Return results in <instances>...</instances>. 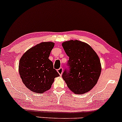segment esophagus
Instances as JSON below:
<instances>
[{"label": "esophagus", "instance_id": "obj_1", "mask_svg": "<svg viewBox=\"0 0 122 122\" xmlns=\"http://www.w3.org/2000/svg\"><path fill=\"white\" fill-rule=\"evenodd\" d=\"M57 72H58V73H59V75L60 76L62 75V72H63V68H59V69H57Z\"/></svg>", "mask_w": 122, "mask_h": 122}]
</instances>
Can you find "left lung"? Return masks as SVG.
<instances>
[{"label":"left lung","instance_id":"obj_1","mask_svg":"<svg viewBox=\"0 0 122 122\" xmlns=\"http://www.w3.org/2000/svg\"><path fill=\"white\" fill-rule=\"evenodd\" d=\"M69 57L68 69L62 77L68 87L76 94L89 92L97 83L101 73V64L96 52L89 45L78 40L62 44Z\"/></svg>","mask_w":122,"mask_h":122}]
</instances>
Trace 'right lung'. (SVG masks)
<instances>
[{
	"instance_id": "add662e5",
	"label": "right lung",
	"mask_w": 122,
	"mask_h": 122,
	"mask_svg": "<svg viewBox=\"0 0 122 122\" xmlns=\"http://www.w3.org/2000/svg\"><path fill=\"white\" fill-rule=\"evenodd\" d=\"M54 46L51 42L39 43L28 50L19 61V72L22 81L35 93L49 90L54 78L60 76L49 59Z\"/></svg>"
}]
</instances>
